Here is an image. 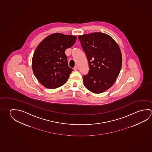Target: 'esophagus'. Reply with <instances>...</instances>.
I'll return each instance as SVG.
<instances>
[{"label": "esophagus", "mask_w": 152, "mask_h": 152, "mask_svg": "<svg viewBox=\"0 0 152 152\" xmlns=\"http://www.w3.org/2000/svg\"><path fill=\"white\" fill-rule=\"evenodd\" d=\"M77 69H78V67H77V66H75V67H74V70H77Z\"/></svg>", "instance_id": "34e87169"}]
</instances>
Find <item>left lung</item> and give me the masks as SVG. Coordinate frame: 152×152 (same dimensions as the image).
<instances>
[{
  "instance_id": "8db88e82",
  "label": "left lung",
  "mask_w": 152,
  "mask_h": 152,
  "mask_svg": "<svg viewBox=\"0 0 152 152\" xmlns=\"http://www.w3.org/2000/svg\"><path fill=\"white\" fill-rule=\"evenodd\" d=\"M90 70L83 76L85 88L94 93L104 92L114 84L120 74L122 57L120 48L109 35L94 32L79 36Z\"/></svg>"
}]
</instances>
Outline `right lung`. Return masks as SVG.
Listing matches in <instances>:
<instances>
[{
  "label": "right lung",
  "instance_id": "1",
  "mask_svg": "<svg viewBox=\"0 0 152 152\" xmlns=\"http://www.w3.org/2000/svg\"><path fill=\"white\" fill-rule=\"evenodd\" d=\"M76 39L75 36L55 33L38 45L32 57V70L44 87L54 89L66 83L72 69L68 67L65 51Z\"/></svg>",
  "mask_w": 152,
  "mask_h": 152
}]
</instances>
